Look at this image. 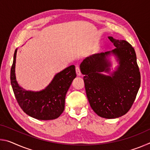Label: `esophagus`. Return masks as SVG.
I'll return each mask as SVG.
<instances>
[{
	"instance_id": "34e87169",
	"label": "esophagus",
	"mask_w": 150,
	"mask_h": 150,
	"mask_svg": "<svg viewBox=\"0 0 150 150\" xmlns=\"http://www.w3.org/2000/svg\"><path fill=\"white\" fill-rule=\"evenodd\" d=\"M75 70H76V73H77V75H81V70H80V68L79 66H76L75 67Z\"/></svg>"
}]
</instances>
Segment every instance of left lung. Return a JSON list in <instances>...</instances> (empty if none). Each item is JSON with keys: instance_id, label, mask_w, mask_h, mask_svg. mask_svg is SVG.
I'll return each mask as SVG.
<instances>
[{"instance_id": "8db88e82", "label": "left lung", "mask_w": 150, "mask_h": 150, "mask_svg": "<svg viewBox=\"0 0 150 150\" xmlns=\"http://www.w3.org/2000/svg\"><path fill=\"white\" fill-rule=\"evenodd\" d=\"M115 50L96 54L81 63L85 75L87 96L94 112L100 117L116 118L125 115L132 106L140 87L141 77L134 47L125 40L109 36ZM110 53L118 58L119 66L111 76L100 73L108 72L110 62L106 57Z\"/></svg>"}]
</instances>
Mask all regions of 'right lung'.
<instances>
[{
    "label": "right lung",
    "mask_w": 150,
    "mask_h": 150,
    "mask_svg": "<svg viewBox=\"0 0 150 150\" xmlns=\"http://www.w3.org/2000/svg\"><path fill=\"white\" fill-rule=\"evenodd\" d=\"M17 50L11 70V82L14 96L25 113L38 120H49L59 117L64 110L65 95L76 77L75 65H71L55 75L45 89L34 92L20 87L15 75Z\"/></svg>",
    "instance_id": "add662e5"
}]
</instances>
